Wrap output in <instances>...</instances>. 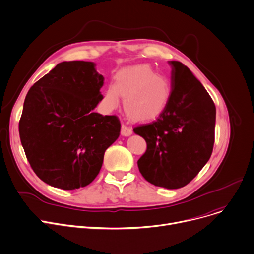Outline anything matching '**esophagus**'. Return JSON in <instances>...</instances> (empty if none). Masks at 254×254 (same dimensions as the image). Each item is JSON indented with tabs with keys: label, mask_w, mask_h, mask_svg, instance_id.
I'll return each mask as SVG.
<instances>
[{
	"label": "esophagus",
	"mask_w": 254,
	"mask_h": 254,
	"mask_svg": "<svg viewBox=\"0 0 254 254\" xmlns=\"http://www.w3.org/2000/svg\"><path fill=\"white\" fill-rule=\"evenodd\" d=\"M121 134L123 136H130L132 134V129L126 125H122L121 126Z\"/></svg>",
	"instance_id": "34e87169"
}]
</instances>
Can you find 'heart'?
<instances>
[{
	"label": "heart",
	"mask_w": 254,
	"mask_h": 254,
	"mask_svg": "<svg viewBox=\"0 0 254 254\" xmlns=\"http://www.w3.org/2000/svg\"><path fill=\"white\" fill-rule=\"evenodd\" d=\"M124 96V110L136 122L153 121L168 107L171 96L169 80L155 72L147 64H137L119 70L114 84H109L102 102L107 110H115Z\"/></svg>",
	"instance_id": "b5f03b06"
}]
</instances>
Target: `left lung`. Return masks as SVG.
<instances>
[{
    "label": "left lung",
    "mask_w": 254,
    "mask_h": 254,
    "mask_svg": "<svg viewBox=\"0 0 254 254\" xmlns=\"http://www.w3.org/2000/svg\"><path fill=\"white\" fill-rule=\"evenodd\" d=\"M171 66V96L156 121L133 131L146 141L137 161L140 173L156 187L180 189L188 185L210 159L216 110L201 82L180 62Z\"/></svg>",
    "instance_id": "obj_1"
}]
</instances>
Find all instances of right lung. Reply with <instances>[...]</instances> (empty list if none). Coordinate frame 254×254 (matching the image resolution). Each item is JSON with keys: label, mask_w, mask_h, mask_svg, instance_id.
Returning <instances> with one entry per match:
<instances>
[{"label": "right lung", "mask_w": 254, "mask_h": 254, "mask_svg": "<svg viewBox=\"0 0 254 254\" xmlns=\"http://www.w3.org/2000/svg\"><path fill=\"white\" fill-rule=\"evenodd\" d=\"M91 62L58 64L29 89L19 135L31 166L47 185L74 190L91 184L104 152L120 135L116 116L94 109L103 77Z\"/></svg>", "instance_id": "obj_1"}]
</instances>
